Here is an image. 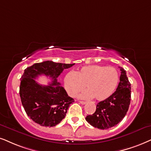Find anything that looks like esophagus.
I'll list each match as a JSON object with an SVG mask.
<instances>
[{"label": "esophagus", "mask_w": 151, "mask_h": 151, "mask_svg": "<svg viewBox=\"0 0 151 151\" xmlns=\"http://www.w3.org/2000/svg\"><path fill=\"white\" fill-rule=\"evenodd\" d=\"M79 103L81 104H86V102H84V101H79Z\"/></svg>", "instance_id": "34e87169"}]
</instances>
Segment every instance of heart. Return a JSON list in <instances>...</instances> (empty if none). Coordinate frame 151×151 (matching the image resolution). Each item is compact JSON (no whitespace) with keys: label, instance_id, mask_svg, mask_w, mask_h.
Listing matches in <instances>:
<instances>
[{"label":"heart","instance_id":"heart-1","mask_svg":"<svg viewBox=\"0 0 151 151\" xmlns=\"http://www.w3.org/2000/svg\"><path fill=\"white\" fill-rule=\"evenodd\" d=\"M118 81L119 74L116 68L93 65L83 67L75 73L69 72L65 77L64 84L70 96L75 97L86 85L88 90L80 95V98H95L102 101L114 93Z\"/></svg>","mask_w":151,"mask_h":151}]
</instances>
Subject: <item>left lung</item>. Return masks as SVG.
Returning <instances> with one entry per match:
<instances>
[{"instance_id":"8db88e82","label":"left lung","mask_w":151,"mask_h":151,"mask_svg":"<svg viewBox=\"0 0 151 151\" xmlns=\"http://www.w3.org/2000/svg\"><path fill=\"white\" fill-rule=\"evenodd\" d=\"M121 71L120 82L116 91L109 98L98 103L92 115L86 117L88 123L97 128L109 129L119 123L126 115L131 100V84L126 72Z\"/></svg>"}]
</instances>
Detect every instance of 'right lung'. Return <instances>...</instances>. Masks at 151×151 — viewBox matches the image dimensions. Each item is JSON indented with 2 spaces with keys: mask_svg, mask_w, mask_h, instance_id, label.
<instances>
[{
  "mask_svg": "<svg viewBox=\"0 0 151 151\" xmlns=\"http://www.w3.org/2000/svg\"><path fill=\"white\" fill-rule=\"evenodd\" d=\"M74 65L47 60L33 64L24 70L19 88L21 101L26 113L35 123L53 127L66 116L68 107L74 100L68 96L57 78L65 69ZM42 74L52 79L49 85H41L35 81Z\"/></svg>",
  "mask_w": 151,
  "mask_h": 151,
  "instance_id": "add662e5",
  "label": "right lung"
}]
</instances>
